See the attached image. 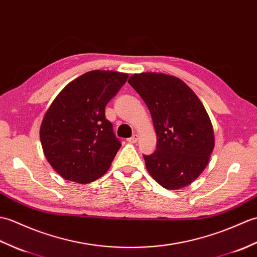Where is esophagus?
Listing matches in <instances>:
<instances>
[{"instance_id":"1","label":"esophagus","mask_w":257,"mask_h":257,"mask_svg":"<svg viewBox=\"0 0 257 257\" xmlns=\"http://www.w3.org/2000/svg\"><path fill=\"white\" fill-rule=\"evenodd\" d=\"M138 140H139V136L136 135V134H134L133 136H131L130 139H127V142H130V143H136V142H138Z\"/></svg>"}]
</instances>
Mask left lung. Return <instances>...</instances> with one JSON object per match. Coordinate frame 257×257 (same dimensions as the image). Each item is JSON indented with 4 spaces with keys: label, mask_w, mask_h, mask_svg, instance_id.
Masks as SVG:
<instances>
[{
    "label": "left lung",
    "mask_w": 257,
    "mask_h": 257,
    "mask_svg": "<svg viewBox=\"0 0 257 257\" xmlns=\"http://www.w3.org/2000/svg\"><path fill=\"white\" fill-rule=\"evenodd\" d=\"M128 83L144 100L157 135L156 151L143 155L148 173L166 189H179L207 167L214 147L208 113L180 79L164 73L133 75Z\"/></svg>",
    "instance_id": "obj_1"
}]
</instances>
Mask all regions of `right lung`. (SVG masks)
Masks as SVG:
<instances>
[{"mask_svg":"<svg viewBox=\"0 0 257 257\" xmlns=\"http://www.w3.org/2000/svg\"><path fill=\"white\" fill-rule=\"evenodd\" d=\"M126 73L92 70L56 96L44 116L41 142L62 178L89 184L103 176L121 147L105 105L126 82Z\"/></svg>","mask_w":257,"mask_h":257,"instance_id":"obj_1","label":"right lung"}]
</instances>
